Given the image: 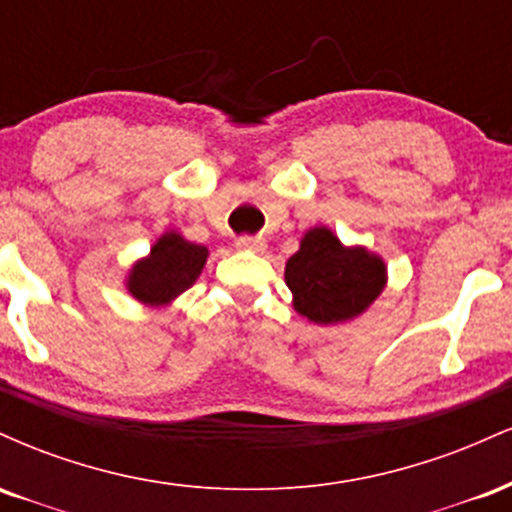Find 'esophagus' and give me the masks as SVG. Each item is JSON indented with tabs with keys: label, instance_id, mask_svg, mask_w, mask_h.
Wrapping results in <instances>:
<instances>
[{
	"label": "esophagus",
	"instance_id": "esophagus-1",
	"mask_svg": "<svg viewBox=\"0 0 512 512\" xmlns=\"http://www.w3.org/2000/svg\"><path fill=\"white\" fill-rule=\"evenodd\" d=\"M236 248L250 250V252H262L264 248H267V243H264V238H260V236H240V238H236Z\"/></svg>",
	"mask_w": 512,
	"mask_h": 512
}]
</instances>
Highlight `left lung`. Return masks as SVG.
<instances>
[{
	"mask_svg": "<svg viewBox=\"0 0 512 512\" xmlns=\"http://www.w3.org/2000/svg\"><path fill=\"white\" fill-rule=\"evenodd\" d=\"M284 276L298 313L317 325H334L361 315L378 298L385 264L363 248H344L327 228H313L286 262Z\"/></svg>",
	"mask_w": 512,
	"mask_h": 512,
	"instance_id": "left-lung-1",
	"label": "left lung"
}]
</instances>
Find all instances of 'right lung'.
<instances>
[{"label": "right lung", "mask_w": 512, "mask_h": 512, "mask_svg": "<svg viewBox=\"0 0 512 512\" xmlns=\"http://www.w3.org/2000/svg\"><path fill=\"white\" fill-rule=\"evenodd\" d=\"M204 245L187 243L178 233H166L151 248L146 260L134 264L127 279V289L137 301L146 305H161L173 301L182 291L190 289L202 274L207 262Z\"/></svg>", "instance_id": "right-lung-1"}]
</instances>
